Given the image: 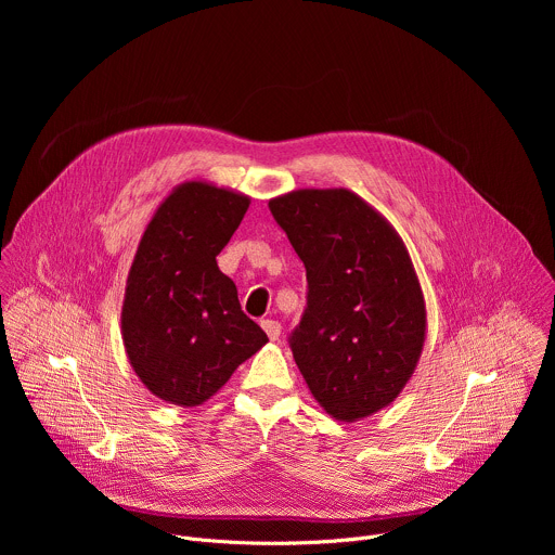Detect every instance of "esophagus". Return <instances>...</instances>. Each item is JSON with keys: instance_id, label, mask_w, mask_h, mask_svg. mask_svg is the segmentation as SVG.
I'll use <instances>...</instances> for the list:
<instances>
[{"instance_id": "34e87169", "label": "esophagus", "mask_w": 555, "mask_h": 555, "mask_svg": "<svg viewBox=\"0 0 555 555\" xmlns=\"http://www.w3.org/2000/svg\"><path fill=\"white\" fill-rule=\"evenodd\" d=\"M261 327H263V332L268 334L270 340H279V336H281V323H276V321H261Z\"/></svg>"}]
</instances>
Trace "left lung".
I'll list each match as a JSON object with an SVG mask.
<instances>
[{"label":"left lung","mask_w":555,"mask_h":555,"mask_svg":"<svg viewBox=\"0 0 555 555\" xmlns=\"http://www.w3.org/2000/svg\"><path fill=\"white\" fill-rule=\"evenodd\" d=\"M270 210L307 272V309L289 336L296 366L327 415L371 417L402 392L426 340L402 236L349 189H298Z\"/></svg>","instance_id":"8db88e82"}]
</instances>
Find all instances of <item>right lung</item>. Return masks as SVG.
Instances as JSON below:
<instances>
[{
  "label": "right lung",
  "mask_w": 555,
  "mask_h": 555,
  "mask_svg": "<svg viewBox=\"0 0 555 555\" xmlns=\"http://www.w3.org/2000/svg\"><path fill=\"white\" fill-rule=\"evenodd\" d=\"M250 197L204 180L178 184L146 223L129 268L120 334L140 382L169 404L199 406L266 343L217 255Z\"/></svg>",
  "instance_id": "1"
}]
</instances>
